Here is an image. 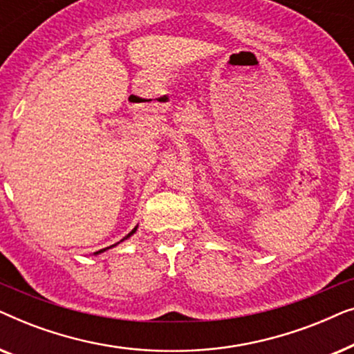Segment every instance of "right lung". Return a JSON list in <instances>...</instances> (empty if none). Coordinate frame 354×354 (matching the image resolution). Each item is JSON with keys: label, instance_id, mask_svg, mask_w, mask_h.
<instances>
[{"label": "right lung", "instance_id": "obj_1", "mask_svg": "<svg viewBox=\"0 0 354 354\" xmlns=\"http://www.w3.org/2000/svg\"><path fill=\"white\" fill-rule=\"evenodd\" d=\"M137 227H138V225H137ZM137 227H135V229H133L132 232H130V234H129V235H125V236H124V239H122V240H120V241L127 240L130 235H133V234H135V232H137ZM111 246H115V245H111ZM111 246H109V248H111ZM106 250H108V248H104V250H100V251H96V253H95V254H100V253H103V251H106Z\"/></svg>", "mask_w": 354, "mask_h": 354}]
</instances>
